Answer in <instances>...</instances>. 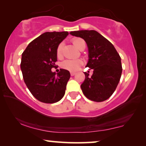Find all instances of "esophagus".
I'll list each match as a JSON object with an SVG mask.
<instances>
[{"label": "esophagus", "instance_id": "esophagus-1", "mask_svg": "<svg viewBox=\"0 0 146 146\" xmlns=\"http://www.w3.org/2000/svg\"><path fill=\"white\" fill-rule=\"evenodd\" d=\"M70 75H71V76H73L75 75V73L74 72H71Z\"/></svg>", "mask_w": 146, "mask_h": 146}]
</instances>
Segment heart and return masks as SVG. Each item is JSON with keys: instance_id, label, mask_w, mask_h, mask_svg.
Instances as JSON below:
<instances>
[{"instance_id": "obj_1", "label": "heart", "mask_w": 146, "mask_h": 146, "mask_svg": "<svg viewBox=\"0 0 146 146\" xmlns=\"http://www.w3.org/2000/svg\"><path fill=\"white\" fill-rule=\"evenodd\" d=\"M72 42L74 46L78 49L81 50L82 49L86 47V42L83 39L80 38H75L72 40ZM62 47L63 44L60 43L56 48V56L58 58L62 56ZM83 64V61L80 59L76 60H66L62 64V66L64 69L67 70L75 72Z\"/></svg>"}]
</instances>
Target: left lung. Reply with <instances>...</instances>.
<instances>
[{"label": "left lung", "instance_id": "8db88e82", "mask_svg": "<svg viewBox=\"0 0 146 146\" xmlns=\"http://www.w3.org/2000/svg\"><path fill=\"white\" fill-rule=\"evenodd\" d=\"M80 37L88 48L89 60L86 67L93 70L92 76L84 72L81 84L82 92L88 99L100 102L112 95L120 80L122 67L121 58L112 44L96 31L71 32Z\"/></svg>", "mask_w": 146, "mask_h": 146}]
</instances>
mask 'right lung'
<instances>
[{
	"label": "right lung",
	"mask_w": 146,
	"mask_h": 146,
	"mask_svg": "<svg viewBox=\"0 0 146 146\" xmlns=\"http://www.w3.org/2000/svg\"><path fill=\"white\" fill-rule=\"evenodd\" d=\"M68 34L43 33L30 42L22 54L21 68L24 81L33 96L41 102H57L64 96L70 74L60 69L56 75L51 69L56 66L58 46Z\"/></svg>",
	"instance_id": "obj_1"
}]
</instances>
